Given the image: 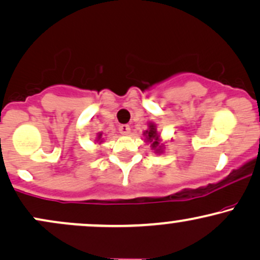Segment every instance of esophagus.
<instances>
[{
	"mask_svg": "<svg viewBox=\"0 0 260 260\" xmlns=\"http://www.w3.org/2000/svg\"><path fill=\"white\" fill-rule=\"evenodd\" d=\"M118 131H120L121 134L126 136V134L131 133V127L128 126V124H121V126L118 127Z\"/></svg>",
	"mask_w": 260,
	"mask_h": 260,
	"instance_id": "34e87169",
	"label": "esophagus"
}]
</instances>
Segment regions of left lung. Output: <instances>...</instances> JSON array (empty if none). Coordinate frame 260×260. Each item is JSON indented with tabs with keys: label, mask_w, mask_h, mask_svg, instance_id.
<instances>
[{
	"label": "left lung",
	"mask_w": 260,
	"mask_h": 260,
	"mask_svg": "<svg viewBox=\"0 0 260 260\" xmlns=\"http://www.w3.org/2000/svg\"><path fill=\"white\" fill-rule=\"evenodd\" d=\"M145 134H147L148 142H153L151 147H153L154 149H156L157 145H159V142H157V139H159V136H157L156 129H155L154 124H150V126H149V131H145Z\"/></svg>",
	"instance_id": "obj_1"
}]
</instances>
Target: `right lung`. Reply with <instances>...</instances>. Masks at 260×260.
Returning <instances> with one entry per match:
<instances>
[{
	"instance_id": "right-lung-1",
	"label": "right lung",
	"mask_w": 260,
	"mask_h": 260,
	"mask_svg": "<svg viewBox=\"0 0 260 260\" xmlns=\"http://www.w3.org/2000/svg\"><path fill=\"white\" fill-rule=\"evenodd\" d=\"M100 138H101V133L99 134V137H98V139H100Z\"/></svg>"
}]
</instances>
